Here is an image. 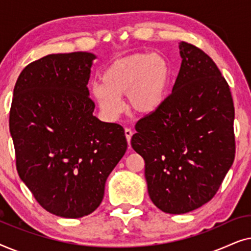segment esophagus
I'll return each instance as SVG.
<instances>
[{
    "instance_id": "obj_1",
    "label": "esophagus",
    "mask_w": 251,
    "mask_h": 251,
    "mask_svg": "<svg viewBox=\"0 0 251 251\" xmlns=\"http://www.w3.org/2000/svg\"><path fill=\"white\" fill-rule=\"evenodd\" d=\"M125 133H126V142H128V144H130V140H131V136H132V130L130 128H126Z\"/></svg>"
}]
</instances>
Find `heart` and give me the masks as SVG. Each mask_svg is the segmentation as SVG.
Returning a JSON list of instances; mask_svg holds the SVG:
<instances>
[{
  "label": "heart",
  "mask_w": 251,
  "mask_h": 251,
  "mask_svg": "<svg viewBox=\"0 0 251 251\" xmlns=\"http://www.w3.org/2000/svg\"><path fill=\"white\" fill-rule=\"evenodd\" d=\"M171 81L169 61L160 54L135 53L115 60L92 87V95L106 114L123 111L121 97L128 95L130 108L150 114L163 104Z\"/></svg>",
  "instance_id": "1"
}]
</instances>
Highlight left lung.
I'll list each match as a JSON object with an SVG mask.
<instances>
[{"label":"left lung","mask_w":251,"mask_h":251,"mask_svg":"<svg viewBox=\"0 0 251 251\" xmlns=\"http://www.w3.org/2000/svg\"><path fill=\"white\" fill-rule=\"evenodd\" d=\"M173 92L136 123L131 146L145 161L151 200L167 214H186L217 193L235 156L234 105L214 60L180 42Z\"/></svg>","instance_id":"left-lung-1"}]
</instances>
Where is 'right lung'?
I'll return each instance as SVG.
<instances>
[{
    "label": "right lung",
    "instance_id": "obj_1",
    "mask_svg": "<svg viewBox=\"0 0 251 251\" xmlns=\"http://www.w3.org/2000/svg\"><path fill=\"white\" fill-rule=\"evenodd\" d=\"M90 52L48 54L24 68L13 89L10 133L18 175L47 211L80 218L101 203L126 151L125 129L94 116Z\"/></svg>",
    "mask_w": 251,
    "mask_h": 251
}]
</instances>
